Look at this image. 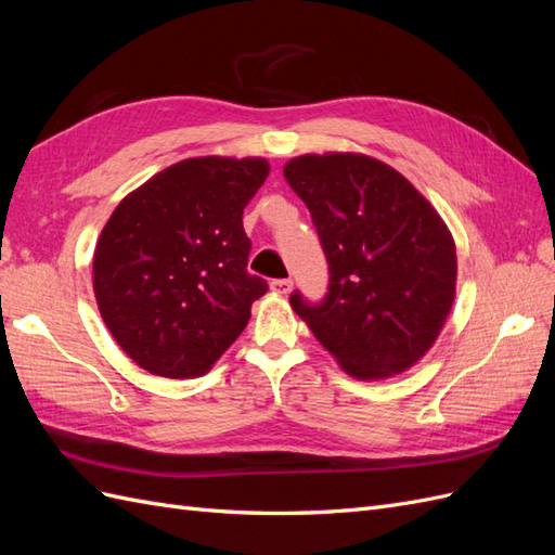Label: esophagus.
<instances>
[{"mask_svg":"<svg viewBox=\"0 0 555 555\" xmlns=\"http://www.w3.org/2000/svg\"><path fill=\"white\" fill-rule=\"evenodd\" d=\"M271 292L278 294V296H287L292 292V280H273Z\"/></svg>","mask_w":555,"mask_h":555,"instance_id":"34e87169","label":"esophagus"}]
</instances>
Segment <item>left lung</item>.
I'll use <instances>...</instances> for the list:
<instances>
[{
  "label": "left lung",
  "instance_id": "obj_1",
  "mask_svg": "<svg viewBox=\"0 0 555 555\" xmlns=\"http://www.w3.org/2000/svg\"><path fill=\"white\" fill-rule=\"evenodd\" d=\"M284 178L306 201L328 261V294L289 304L351 377L373 382L426 357L456 298V243L393 166L361 153L300 155Z\"/></svg>",
  "mask_w": 555,
  "mask_h": 555
}]
</instances>
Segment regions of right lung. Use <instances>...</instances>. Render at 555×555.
<instances>
[{
  "label": "right lung",
  "mask_w": 555,
  "mask_h": 555,
  "mask_svg": "<svg viewBox=\"0 0 555 555\" xmlns=\"http://www.w3.org/2000/svg\"><path fill=\"white\" fill-rule=\"evenodd\" d=\"M271 173L263 157H190L129 192L92 257L99 312L143 371L208 373L268 284L247 273L243 210Z\"/></svg>",
  "instance_id": "right-lung-1"
}]
</instances>
